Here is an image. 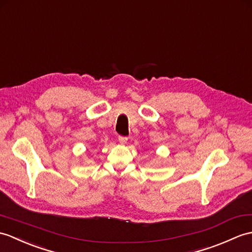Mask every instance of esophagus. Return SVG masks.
<instances>
[{
	"label": "esophagus",
	"mask_w": 252,
	"mask_h": 252,
	"mask_svg": "<svg viewBox=\"0 0 252 252\" xmlns=\"http://www.w3.org/2000/svg\"><path fill=\"white\" fill-rule=\"evenodd\" d=\"M118 140H119L120 144H126L127 142V137L126 136H119Z\"/></svg>",
	"instance_id": "obj_1"
}]
</instances>
